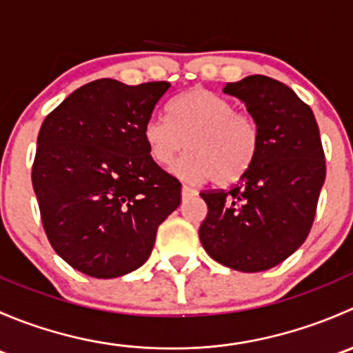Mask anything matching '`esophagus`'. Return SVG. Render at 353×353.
Masks as SVG:
<instances>
[{
  "instance_id": "obj_1",
  "label": "esophagus",
  "mask_w": 353,
  "mask_h": 353,
  "mask_svg": "<svg viewBox=\"0 0 353 353\" xmlns=\"http://www.w3.org/2000/svg\"><path fill=\"white\" fill-rule=\"evenodd\" d=\"M181 194H183V199H190V198L196 196V194H198V191L194 190V188H191V186H186V184H184V186H183V190H181Z\"/></svg>"
}]
</instances>
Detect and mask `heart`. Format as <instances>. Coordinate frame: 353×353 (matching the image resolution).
Masks as SVG:
<instances>
[{
  "label": "heart",
  "mask_w": 353,
  "mask_h": 353,
  "mask_svg": "<svg viewBox=\"0 0 353 353\" xmlns=\"http://www.w3.org/2000/svg\"><path fill=\"white\" fill-rule=\"evenodd\" d=\"M143 140L152 160L163 167L170 165L186 145L188 154L174 165V172L191 183L212 179L227 186L251 169L261 133L251 112L198 87L169 105V121L150 117L143 128Z\"/></svg>",
  "instance_id": "heart-1"
}]
</instances>
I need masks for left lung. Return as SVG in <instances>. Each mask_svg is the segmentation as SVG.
Instances as JSON below:
<instances>
[{
	"instance_id": "8db88e82",
	"label": "left lung",
	"mask_w": 353,
	"mask_h": 353,
	"mask_svg": "<svg viewBox=\"0 0 353 353\" xmlns=\"http://www.w3.org/2000/svg\"><path fill=\"white\" fill-rule=\"evenodd\" d=\"M223 92L254 116L261 145L239 183L199 193L208 206L199 241L220 265L265 272L307 239L326 176L325 150L311 108L282 81L252 74Z\"/></svg>"
}]
</instances>
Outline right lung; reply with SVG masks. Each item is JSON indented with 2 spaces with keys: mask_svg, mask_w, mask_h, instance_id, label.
<instances>
[{
  "mask_svg": "<svg viewBox=\"0 0 353 353\" xmlns=\"http://www.w3.org/2000/svg\"><path fill=\"white\" fill-rule=\"evenodd\" d=\"M169 81L101 78L68 95L42 123L32 186L44 232L70 266L116 279L150 256L181 183L148 155L143 128Z\"/></svg>",
  "mask_w": 353,
  "mask_h": 353,
  "instance_id": "1",
  "label": "right lung"
}]
</instances>
